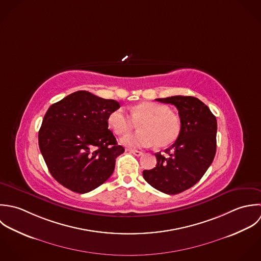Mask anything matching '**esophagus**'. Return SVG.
<instances>
[{
    "mask_svg": "<svg viewBox=\"0 0 261 261\" xmlns=\"http://www.w3.org/2000/svg\"><path fill=\"white\" fill-rule=\"evenodd\" d=\"M126 151H127V152H129V153H132V154H134V155H136V156H138V157H140V156H142V155H143V152H142V151H139V150H132V149H127Z\"/></svg>",
    "mask_w": 261,
    "mask_h": 261,
    "instance_id": "1",
    "label": "esophagus"
}]
</instances>
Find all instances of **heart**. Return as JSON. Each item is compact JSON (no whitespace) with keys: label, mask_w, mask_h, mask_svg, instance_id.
<instances>
[{"label":"heart","mask_w":261,"mask_h":261,"mask_svg":"<svg viewBox=\"0 0 261 261\" xmlns=\"http://www.w3.org/2000/svg\"><path fill=\"white\" fill-rule=\"evenodd\" d=\"M130 117L122 108L108 115V124L116 135H125L139 125V133L121 138L120 143L128 148H147L156 143L164 148L174 144L181 133V119L164 104L142 102L130 109Z\"/></svg>","instance_id":"b5f03b06"}]
</instances>
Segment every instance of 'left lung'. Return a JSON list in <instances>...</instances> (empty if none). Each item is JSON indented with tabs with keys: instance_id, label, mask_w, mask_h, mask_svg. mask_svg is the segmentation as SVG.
I'll list each match as a JSON object with an SVG mask.
<instances>
[{
	"instance_id": "left-lung-1",
	"label": "left lung",
	"mask_w": 261,
	"mask_h": 261,
	"mask_svg": "<svg viewBox=\"0 0 261 261\" xmlns=\"http://www.w3.org/2000/svg\"><path fill=\"white\" fill-rule=\"evenodd\" d=\"M178 109L181 133L165 155L156 153L157 165L144 170L145 180L157 190L180 193L195 183L211 166L217 149V119L210 108L192 96H172L156 99Z\"/></svg>"
}]
</instances>
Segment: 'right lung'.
I'll return each instance as SVG.
<instances>
[{
    "label": "right lung",
    "mask_w": 261,
    "mask_h": 261,
    "mask_svg": "<svg viewBox=\"0 0 261 261\" xmlns=\"http://www.w3.org/2000/svg\"><path fill=\"white\" fill-rule=\"evenodd\" d=\"M112 99L77 91L53 104L38 133L42 157L53 177L68 189L86 193L103 184L124 152L108 129Z\"/></svg>",
    "instance_id": "1"
}]
</instances>
